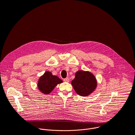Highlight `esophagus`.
Here are the masks:
<instances>
[{"mask_svg":"<svg viewBox=\"0 0 135 135\" xmlns=\"http://www.w3.org/2000/svg\"><path fill=\"white\" fill-rule=\"evenodd\" d=\"M64 81L66 82H68L69 81V79L68 78H66L64 79Z\"/></svg>","mask_w":135,"mask_h":135,"instance_id":"esophagus-1","label":"esophagus"}]
</instances>
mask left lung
I'll return each mask as SVG.
<instances>
[{"label":"left lung","mask_w":135,"mask_h":135,"mask_svg":"<svg viewBox=\"0 0 135 135\" xmlns=\"http://www.w3.org/2000/svg\"><path fill=\"white\" fill-rule=\"evenodd\" d=\"M94 76L89 71L79 70L75 74V78L71 81L75 92L81 96L89 95L97 86Z\"/></svg>","instance_id":"left-lung-1"}]
</instances>
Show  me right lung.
Masks as SVG:
<instances>
[{
	"mask_svg": "<svg viewBox=\"0 0 135 135\" xmlns=\"http://www.w3.org/2000/svg\"><path fill=\"white\" fill-rule=\"evenodd\" d=\"M62 81L56 76L53 75L51 72L46 71L42 76L38 82V88L43 93H50L57 84Z\"/></svg>",
	"mask_w": 135,
	"mask_h": 135,
	"instance_id": "right-lung-1",
	"label": "right lung"
}]
</instances>
